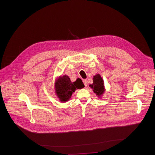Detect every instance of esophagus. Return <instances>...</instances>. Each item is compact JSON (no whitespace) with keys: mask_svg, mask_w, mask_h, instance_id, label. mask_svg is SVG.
I'll list each match as a JSON object with an SVG mask.
<instances>
[{"mask_svg":"<svg viewBox=\"0 0 155 155\" xmlns=\"http://www.w3.org/2000/svg\"><path fill=\"white\" fill-rule=\"evenodd\" d=\"M83 83H84V86L86 87L87 86V80H83Z\"/></svg>","mask_w":155,"mask_h":155,"instance_id":"esophagus-1","label":"esophagus"}]
</instances>
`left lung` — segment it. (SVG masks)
I'll use <instances>...</instances> for the list:
<instances>
[{"label":"left lung","instance_id":"obj_1","mask_svg":"<svg viewBox=\"0 0 155 155\" xmlns=\"http://www.w3.org/2000/svg\"><path fill=\"white\" fill-rule=\"evenodd\" d=\"M89 86L93 90L94 93L101 99L105 92V87L104 86V81L99 74H97L93 77V83L90 84Z\"/></svg>","mask_w":155,"mask_h":155}]
</instances>
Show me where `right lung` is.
Listing matches in <instances>:
<instances>
[{"label":"right lung","instance_id":"obj_1","mask_svg":"<svg viewBox=\"0 0 155 155\" xmlns=\"http://www.w3.org/2000/svg\"><path fill=\"white\" fill-rule=\"evenodd\" d=\"M84 87V84L80 78L72 82L69 76L60 75L56 77L54 81V93L61 102L65 103L71 99L75 90Z\"/></svg>","mask_w":155,"mask_h":155}]
</instances>
